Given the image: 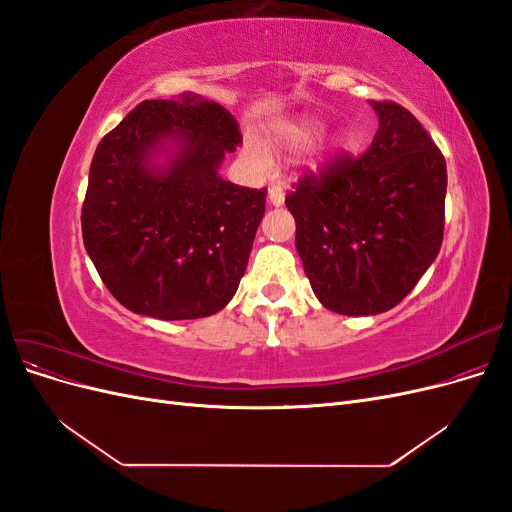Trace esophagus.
I'll use <instances>...</instances> for the list:
<instances>
[{
    "instance_id": "1",
    "label": "esophagus",
    "mask_w": 512,
    "mask_h": 512,
    "mask_svg": "<svg viewBox=\"0 0 512 512\" xmlns=\"http://www.w3.org/2000/svg\"><path fill=\"white\" fill-rule=\"evenodd\" d=\"M284 198H286V194H284V190L282 188H271L269 190V203L273 205V207H282L284 205Z\"/></svg>"
}]
</instances>
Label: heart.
<instances>
[{
	"mask_svg": "<svg viewBox=\"0 0 512 512\" xmlns=\"http://www.w3.org/2000/svg\"><path fill=\"white\" fill-rule=\"evenodd\" d=\"M322 132V123L314 117H301L292 123H286L280 130H277L269 138V149L273 151H294L309 145L314 138ZM245 158L250 160L254 166H262L265 160H262L256 151H245Z\"/></svg>",
	"mask_w": 512,
	"mask_h": 512,
	"instance_id": "obj_1",
	"label": "heart"
}]
</instances>
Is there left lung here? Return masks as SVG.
<instances>
[{"label": "left lung", "instance_id": "obj_1", "mask_svg": "<svg viewBox=\"0 0 512 512\" xmlns=\"http://www.w3.org/2000/svg\"><path fill=\"white\" fill-rule=\"evenodd\" d=\"M369 104L378 132L365 156L307 175L286 196L309 284L344 316L389 312L431 267L444 237V156L404 106Z\"/></svg>", "mask_w": 512, "mask_h": 512}]
</instances>
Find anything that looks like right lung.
<instances>
[{
    "mask_svg": "<svg viewBox=\"0 0 512 512\" xmlns=\"http://www.w3.org/2000/svg\"><path fill=\"white\" fill-rule=\"evenodd\" d=\"M237 143V119L192 96L145 100L100 141L83 241L130 312L194 320L235 297L267 203L265 190L220 177Z\"/></svg>",
    "mask_w": 512,
    "mask_h": 512,
    "instance_id": "right-lung-1",
    "label": "right lung"
}]
</instances>
